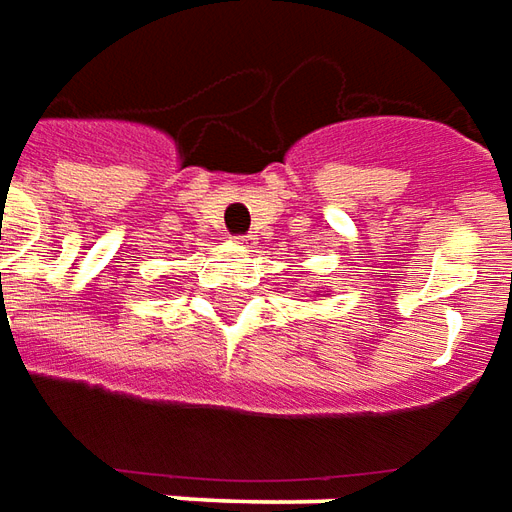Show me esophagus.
I'll return each instance as SVG.
<instances>
[{
  "label": "esophagus",
  "mask_w": 512,
  "mask_h": 512,
  "mask_svg": "<svg viewBox=\"0 0 512 512\" xmlns=\"http://www.w3.org/2000/svg\"><path fill=\"white\" fill-rule=\"evenodd\" d=\"M237 245L239 248H253V245H256V237H237Z\"/></svg>",
  "instance_id": "esophagus-1"
}]
</instances>
